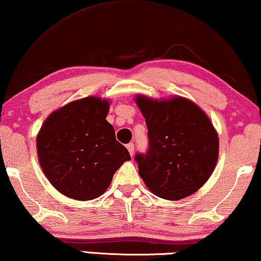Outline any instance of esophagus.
Instances as JSON below:
<instances>
[{
  "label": "esophagus",
  "mask_w": 261,
  "mask_h": 261,
  "mask_svg": "<svg viewBox=\"0 0 261 261\" xmlns=\"http://www.w3.org/2000/svg\"><path fill=\"white\" fill-rule=\"evenodd\" d=\"M126 149L129 150V152L131 155H134V151H135V144L134 143H129L126 145Z\"/></svg>",
  "instance_id": "esophagus-1"
}]
</instances>
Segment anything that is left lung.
Here are the masks:
<instances>
[{"label": "left lung", "mask_w": 261, "mask_h": 261, "mask_svg": "<svg viewBox=\"0 0 261 261\" xmlns=\"http://www.w3.org/2000/svg\"><path fill=\"white\" fill-rule=\"evenodd\" d=\"M145 118L149 146L137 153L139 176L151 192L178 200L200 189L216 168L218 135L199 107L182 97L136 98Z\"/></svg>", "instance_id": "obj_1"}]
</instances>
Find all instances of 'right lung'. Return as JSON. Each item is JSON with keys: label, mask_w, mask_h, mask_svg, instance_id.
Masks as SVG:
<instances>
[{"label": "right lung", "mask_w": 261, "mask_h": 261, "mask_svg": "<svg viewBox=\"0 0 261 261\" xmlns=\"http://www.w3.org/2000/svg\"><path fill=\"white\" fill-rule=\"evenodd\" d=\"M109 103L85 97L53 112L37 136L41 168L54 188L76 200L106 192L112 177L131 157L116 141L106 119Z\"/></svg>", "instance_id": "right-lung-1"}]
</instances>
